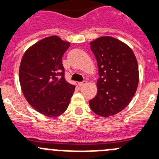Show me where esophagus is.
<instances>
[{
	"label": "esophagus",
	"mask_w": 159,
	"mask_h": 159,
	"mask_svg": "<svg viewBox=\"0 0 159 159\" xmlns=\"http://www.w3.org/2000/svg\"><path fill=\"white\" fill-rule=\"evenodd\" d=\"M86 81L85 80H84V81H82V82H79L78 83V85L80 87H82V86H84V85H85V84H86Z\"/></svg>",
	"instance_id": "esophagus-1"
}]
</instances>
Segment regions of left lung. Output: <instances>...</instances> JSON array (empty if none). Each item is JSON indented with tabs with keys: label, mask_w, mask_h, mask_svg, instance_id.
Masks as SVG:
<instances>
[{
	"label": "left lung",
	"mask_w": 159,
	"mask_h": 159,
	"mask_svg": "<svg viewBox=\"0 0 159 159\" xmlns=\"http://www.w3.org/2000/svg\"><path fill=\"white\" fill-rule=\"evenodd\" d=\"M99 67L96 95L89 101L92 111L109 117L124 109L134 95L139 83L137 60L131 49L111 36L91 42Z\"/></svg>",
	"instance_id": "left-lung-1"
}]
</instances>
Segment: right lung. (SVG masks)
I'll use <instances>...</instances> for the list:
<instances>
[{"mask_svg": "<svg viewBox=\"0 0 159 159\" xmlns=\"http://www.w3.org/2000/svg\"><path fill=\"white\" fill-rule=\"evenodd\" d=\"M69 46L56 36L44 38L28 49L20 66V84L25 99L48 117L64 113L75 91V85L65 80L62 64Z\"/></svg>", "mask_w": 159, "mask_h": 159, "instance_id": "right-lung-1", "label": "right lung"}]
</instances>
